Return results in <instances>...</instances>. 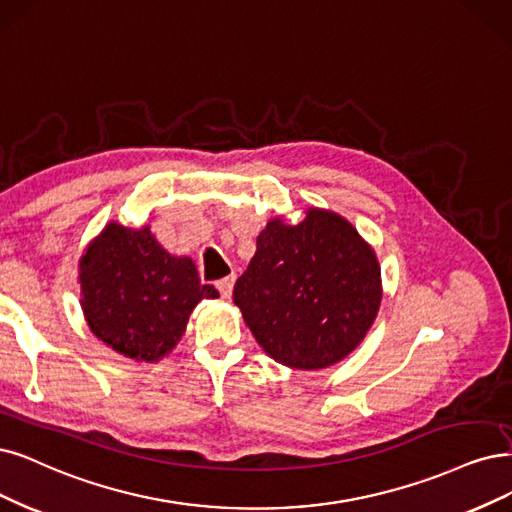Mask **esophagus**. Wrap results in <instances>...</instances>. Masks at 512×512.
Masks as SVG:
<instances>
[{"label": "esophagus", "mask_w": 512, "mask_h": 512, "mask_svg": "<svg viewBox=\"0 0 512 512\" xmlns=\"http://www.w3.org/2000/svg\"><path fill=\"white\" fill-rule=\"evenodd\" d=\"M234 282H236V278H234V276H225V278L217 280V289H219L221 297H230V295H232Z\"/></svg>", "instance_id": "34e87169"}]
</instances>
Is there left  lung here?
<instances>
[{
	"instance_id": "left-lung-1",
	"label": "left lung",
	"mask_w": 512,
	"mask_h": 512,
	"mask_svg": "<svg viewBox=\"0 0 512 512\" xmlns=\"http://www.w3.org/2000/svg\"><path fill=\"white\" fill-rule=\"evenodd\" d=\"M380 301L371 246L344 217L318 208L297 225L272 219L234 285L259 346L293 369L342 361L363 342Z\"/></svg>"
}]
</instances>
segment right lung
Instances as JSON below:
<instances>
[{
	"label": "right lung",
	"instance_id": "obj_1",
	"mask_svg": "<svg viewBox=\"0 0 512 512\" xmlns=\"http://www.w3.org/2000/svg\"><path fill=\"white\" fill-rule=\"evenodd\" d=\"M82 310L92 333L135 361H158L175 348L200 299L219 297L202 285L189 257L168 255L149 227L109 223L80 261Z\"/></svg>",
	"mask_w": 512,
	"mask_h": 512
}]
</instances>
